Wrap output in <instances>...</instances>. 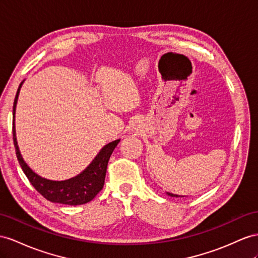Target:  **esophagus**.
Instances as JSON below:
<instances>
[{"label": "esophagus", "instance_id": "34e87169", "mask_svg": "<svg viewBox=\"0 0 258 258\" xmlns=\"http://www.w3.org/2000/svg\"><path fill=\"white\" fill-rule=\"evenodd\" d=\"M135 130H136V126H135Z\"/></svg>", "mask_w": 258, "mask_h": 258}]
</instances>
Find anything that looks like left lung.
Listing matches in <instances>:
<instances>
[{
  "mask_svg": "<svg viewBox=\"0 0 258 258\" xmlns=\"http://www.w3.org/2000/svg\"><path fill=\"white\" fill-rule=\"evenodd\" d=\"M167 194H168L169 196H171V197H182V196H180V195H176V194H172V193H168V192H167Z\"/></svg>",
  "mask_w": 258,
  "mask_h": 258,
  "instance_id": "1",
  "label": "left lung"
}]
</instances>
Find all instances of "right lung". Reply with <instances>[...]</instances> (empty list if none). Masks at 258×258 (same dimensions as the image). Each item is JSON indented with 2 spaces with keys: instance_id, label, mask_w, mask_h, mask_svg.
Instances as JSON below:
<instances>
[{
  "instance_id": "add662e5",
  "label": "right lung",
  "mask_w": 258,
  "mask_h": 258,
  "mask_svg": "<svg viewBox=\"0 0 258 258\" xmlns=\"http://www.w3.org/2000/svg\"><path fill=\"white\" fill-rule=\"evenodd\" d=\"M23 83L24 81L19 85L15 96L14 105H13V140H14L17 159L19 164H21L24 173L28 177L32 186L44 198H47L48 201L52 203L76 206V205H83L92 201L104 185L105 172H107L110 156L113 153V150L120 140L113 141L103 146L89 166L81 174L72 177V179L65 181H52L38 175L24 161L16 141L15 111L19 90H21Z\"/></svg>"
}]
</instances>
